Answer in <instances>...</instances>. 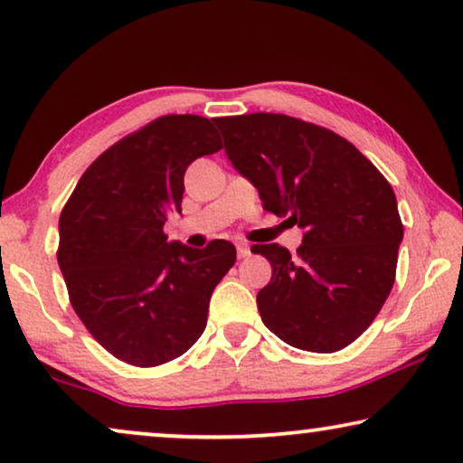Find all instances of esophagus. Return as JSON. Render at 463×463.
Instances as JSON below:
<instances>
[{
  "label": "esophagus",
  "mask_w": 463,
  "mask_h": 463,
  "mask_svg": "<svg viewBox=\"0 0 463 463\" xmlns=\"http://www.w3.org/2000/svg\"><path fill=\"white\" fill-rule=\"evenodd\" d=\"M237 253H239V258L251 256V247L247 245V243H239V245H237Z\"/></svg>",
  "instance_id": "1"
}]
</instances>
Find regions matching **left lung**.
<instances>
[{
    "label": "left lung",
    "instance_id": "1",
    "mask_svg": "<svg viewBox=\"0 0 463 463\" xmlns=\"http://www.w3.org/2000/svg\"><path fill=\"white\" fill-rule=\"evenodd\" d=\"M213 123L264 210L304 229L294 258L279 243L251 247L272 266L258 291L264 325L308 353L346 348L394 285L402 224L392 186L359 148L315 123L277 113Z\"/></svg>",
    "mask_w": 463,
    "mask_h": 463
}]
</instances>
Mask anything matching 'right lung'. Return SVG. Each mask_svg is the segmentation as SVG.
Returning <instances> with one entry per match:
<instances>
[{
    "label": "right lung",
    "instance_id": "add662e5",
    "mask_svg": "<svg viewBox=\"0 0 463 463\" xmlns=\"http://www.w3.org/2000/svg\"><path fill=\"white\" fill-rule=\"evenodd\" d=\"M220 148L205 117H159L107 148L64 205L58 266L71 304L119 361L157 367L203 334L237 250L224 239L193 250L167 241L164 224L182 212L186 167Z\"/></svg>",
    "mask_w": 463,
    "mask_h": 463
}]
</instances>
